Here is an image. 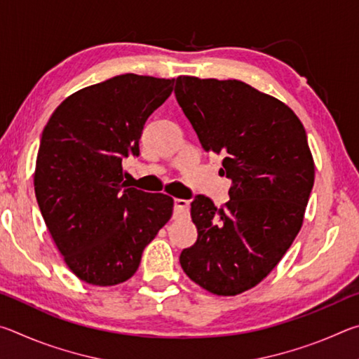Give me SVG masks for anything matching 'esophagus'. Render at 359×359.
<instances>
[{
    "instance_id": "esophagus-1",
    "label": "esophagus",
    "mask_w": 359,
    "mask_h": 359,
    "mask_svg": "<svg viewBox=\"0 0 359 359\" xmlns=\"http://www.w3.org/2000/svg\"><path fill=\"white\" fill-rule=\"evenodd\" d=\"M190 214V201L187 199H175L174 201V215L175 217H185Z\"/></svg>"
}]
</instances>
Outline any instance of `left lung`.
Here are the masks:
<instances>
[{
  "instance_id": "1",
  "label": "left lung",
  "mask_w": 359,
  "mask_h": 359,
  "mask_svg": "<svg viewBox=\"0 0 359 359\" xmlns=\"http://www.w3.org/2000/svg\"><path fill=\"white\" fill-rule=\"evenodd\" d=\"M174 92L231 180L222 208L205 196L191 203L198 241L180 266L209 293L241 294L271 274L302 226L315 179L306 130L285 102L236 79L179 76Z\"/></svg>"
}]
</instances>
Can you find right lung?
Wrapping results in <instances>:
<instances>
[{"label":"right lung","mask_w":359,"mask_h":359,"mask_svg":"<svg viewBox=\"0 0 359 359\" xmlns=\"http://www.w3.org/2000/svg\"><path fill=\"white\" fill-rule=\"evenodd\" d=\"M172 88L174 79L115 76L68 96L42 131L36 199L66 266L90 285L135 276L172 215V198L126 185L121 166L139 155L145 121Z\"/></svg>","instance_id":"1"}]
</instances>
